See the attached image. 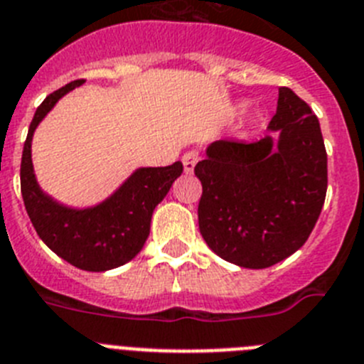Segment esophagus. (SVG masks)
<instances>
[{
    "label": "esophagus",
    "mask_w": 364,
    "mask_h": 364,
    "mask_svg": "<svg viewBox=\"0 0 364 364\" xmlns=\"http://www.w3.org/2000/svg\"><path fill=\"white\" fill-rule=\"evenodd\" d=\"M198 161H200V151H196V150L186 151L185 156H183V166H185V172L186 173L194 172V166L198 164Z\"/></svg>",
    "instance_id": "obj_1"
}]
</instances>
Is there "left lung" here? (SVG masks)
Masks as SVG:
<instances>
[{
	"label": "left lung",
	"instance_id": "left-lung-1",
	"mask_svg": "<svg viewBox=\"0 0 364 364\" xmlns=\"http://www.w3.org/2000/svg\"><path fill=\"white\" fill-rule=\"evenodd\" d=\"M257 143L214 141L196 164L203 186L198 221L223 260L265 269L299 251L311 235L328 188V157L311 107L289 87Z\"/></svg>",
	"mask_w": 364,
	"mask_h": 364
}]
</instances>
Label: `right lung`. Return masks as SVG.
Here are the masks:
<instances>
[{
  "mask_svg": "<svg viewBox=\"0 0 364 364\" xmlns=\"http://www.w3.org/2000/svg\"><path fill=\"white\" fill-rule=\"evenodd\" d=\"M82 84L84 80L69 82L38 106L21 156V196L38 236L50 251L78 269L100 273L137 257L150 235L154 208L183 173V164L176 161L170 166L137 168L109 198L93 207L73 208L53 200L34 176V129L64 95Z\"/></svg>",
  "mask_w": 364,
  "mask_h": 364,
  "instance_id": "right-lung-1",
  "label": "right lung"
}]
</instances>
